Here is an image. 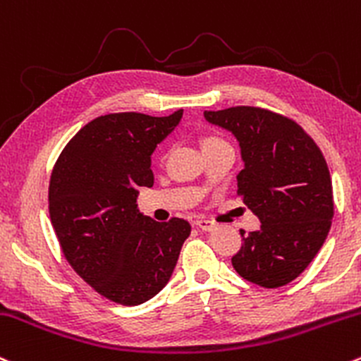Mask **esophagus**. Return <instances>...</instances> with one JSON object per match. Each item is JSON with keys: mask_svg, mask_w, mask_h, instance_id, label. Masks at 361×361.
<instances>
[{"mask_svg": "<svg viewBox=\"0 0 361 361\" xmlns=\"http://www.w3.org/2000/svg\"><path fill=\"white\" fill-rule=\"evenodd\" d=\"M193 224H195L197 228H200L202 231H212V229L216 228V224L209 219H195L193 221Z\"/></svg>", "mask_w": 361, "mask_h": 361, "instance_id": "esophagus-1", "label": "esophagus"}]
</instances>
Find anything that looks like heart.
Here are the masks:
<instances>
[{
  "mask_svg": "<svg viewBox=\"0 0 361 361\" xmlns=\"http://www.w3.org/2000/svg\"><path fill=\"white\" fill-rule=\"evenodd\" d=\"M221 138H217V137H212V135H207V137H204L200 140V144H202V150L204 149H207V147H211V145H216V144H221Z\"/></svg>",
  "mask_w": 361,
  "mask_h": 361,
  "instance_id": "heart-1",
  "label": "heart"
}]
</instances>
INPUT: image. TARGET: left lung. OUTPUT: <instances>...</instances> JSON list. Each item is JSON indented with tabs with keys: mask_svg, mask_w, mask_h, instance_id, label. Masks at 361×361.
<instances>
[{
	"mask_svg": "<svg viewBox=\"0 0 361 361\" xmlns=\"http://www.w3.org/2000/svg\"><path fill=\"white\" fill-rule=\"evenodd\" d=\"M204 116L240 142L245 168L236 176L238 195L260 219L257 231H240L243 243L233 267L259 286H284L308 267L331 229L327 162L298 123L274 111L235 106Z\"/></svg>",
	"mask_w": 361,
	"mask_h": 361,
	"instance_id": "left-lung-1",
	"label": "left lung"
}]
</instances>
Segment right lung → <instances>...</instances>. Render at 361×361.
<instances>
[{"label": "right lung", "instance_id": "add662e5", "mask_svg": "<svg viewBox=\"0 0 361 361\" xmlns=\"http://www.w3.org/2000/svg\"><path fill=\"white\" fill-rule=\"evenodd\" d=\"M169 116L113 113L87 123L59 154L49 181V216L63 255L99 295L140 305L168 284L188 221L157 223L137 209L140 187H152L150 156L173 132Z\"/></svg>", "mask_w": 361, "mask_h": 361}]
</instances>
